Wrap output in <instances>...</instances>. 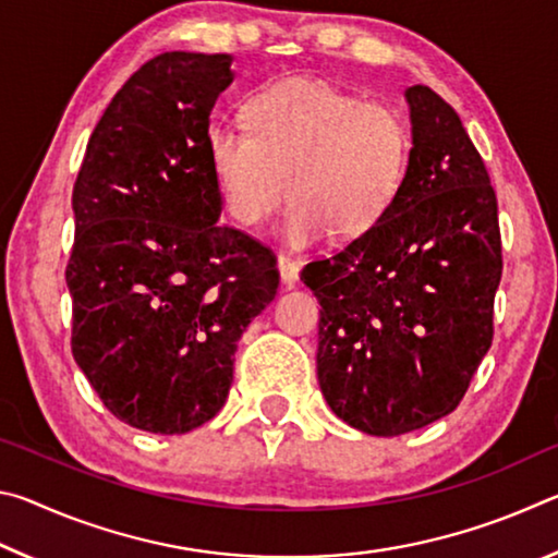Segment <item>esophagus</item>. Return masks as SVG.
<instances>
[{"instance_id":"1","label":"esophagus","mask_w":558,"mask_h":558,"mask_svg":"<svg viewBox=\"0 0 558 558\" xmlns=\"http://www.w3.org/2000/svg\"><path fill=\"white\" fill-rule=\"evenodd\" d=\"M278 270H280V280L286 282V286H292V282L300 278V263L286 256V253H280L278 256Z\"/></svg>"}]
</instances>
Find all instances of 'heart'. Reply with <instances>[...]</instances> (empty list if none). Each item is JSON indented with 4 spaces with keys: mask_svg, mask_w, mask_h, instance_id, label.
Segmentation results:
<instances>
[{
    "mask_svg": "<svg viewBox=\"0 0 558 558\" xmlns=\"http://www.w3.org/2000/svg\"><path fill=\"white\" fill-rule=\"evenodd\" d=\"M243 120L211 125L206 155L226 211L245 229L260 226L290 194L292 245L327 231L356 239L401 192L411 137L384 102L325 81L282 78L245 100Z\"/></svg>",
    "mask_w": 558,
    "mask_h": 558,
    "instance_id": "heart-1",
    "label": "heart"
}]
</instances>
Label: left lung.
Segmentation results:
<instances>
[{"mask_svg": "<svg viewBox=\"0 0 558 558\" xmlns=\"http://www.w3.org/2000/svg\"><path fill=\"white\" fill-rule=\"evenodd\" d=\"M413 147L384 219L302 280L319 300L317 379L339 418L403 436L458 409L495 335L497 196L446 100L405 90Z\"/></svg>", "mask_w": 558, "mask_h": 558, "instance_id": "8db88e82", "label": "left lung"}]
</instances>
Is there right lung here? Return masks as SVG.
I'll return each mask as SVG.
<instances>
[{"label":"right lung","mask_w":558,"mask_h":558,"mask_svg":"<svg viewBox=\"0 0 558 558\" xmlns=\"http://www.w3.org/2000/svg\"><path fill=\"white\" fill-rule=\"evenodd\" d=\"M231 56L167 51L130 75L73 184L71 352L106 409L179 436L229 396L243 329L276 298V253L216 223L206 132Z\"/></svg>","instance_id":"right-lung-1"}]
</instances>
